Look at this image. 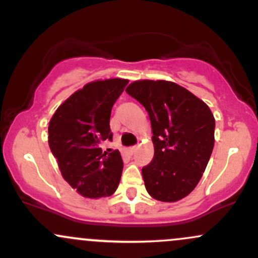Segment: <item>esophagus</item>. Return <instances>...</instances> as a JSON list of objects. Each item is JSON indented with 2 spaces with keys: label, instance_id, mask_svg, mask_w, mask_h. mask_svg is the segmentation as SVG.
Here are the masks:
<instances>
[{
  "label": "esophagus",
  "instance_id": "34e87169",
  "mask_svg": "<svg viewBox=\"0 0 258 258\" xmlns=\"http://www.w3.org/2000/svg\"><path fill=\"white\" fill-rule=\"evenodd\" d=\"M137 150H138L137 146H132V148H129V149H128V152H129L130 155H133V154H134V152L137 151Z\"/></svg>",
  "mask_w": 258,
  "mask_h": 258
}]
</instances>
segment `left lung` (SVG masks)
Wrapping results in <instances>:
<instances>
[{"label": "left lung", "mask_w": 258, "mask_h": 258, "mask_svg": "<svg viewBox=\"0 0 258 258\" xmlns=\"http://www.w3.org/2000/svg\"><path fill=\"white\" fill-rule=\"evenodd\" d=\"M125 91L145 107L151 121L154 159L141 170L146 190L168 203L184 198L198 184L214 148L212 110L171 81L140 80Z\"/></svg>", "instance_id": "left-lung-1"}]
</instances>
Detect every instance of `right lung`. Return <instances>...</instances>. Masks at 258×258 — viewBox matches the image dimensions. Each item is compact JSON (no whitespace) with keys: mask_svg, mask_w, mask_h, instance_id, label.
<instances>
[{"mask_svg":"<svg viewBox=\"0 0 258 258\" xmlns=\"http://www.w3.org/2000/svg\"><path fill=\"white\" fill-rule=\"evenodd\" d=\"M128 80L93 81L73 93L49 123V146L66 182L86 198L109 197L123 171L118 150H102L112 141L109 119L113 104Z\"/></svg>","mask_w":258,"mask_h":258,"instance_id":"right-lung-1","label":"right lung"}]
</instances>
